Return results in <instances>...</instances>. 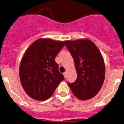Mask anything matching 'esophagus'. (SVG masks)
Masks as SVG:
<instances>
[{
    "label": "esophagus",
    "mask_w": 124,
    "mask_h": 124,
    "mask_svg": "<svg viewBox=\"0 0 124 124\" xmlns=\"http://www.w3.org/2000/svg\"><path fill=\"white\" fill-rule=\"evenodd\" d=\"M66 75H67V73H66V72H64V73H63V75H64V78H66Z\"/></svg>",
    "instance_id": "1"
}]
</instances>
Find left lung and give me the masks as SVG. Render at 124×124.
Here are the masks:
<instances>
[{"label":"left lung","instance_id":"8db88e82","mask_svg":"<svg viewBox=\"0 0 124 124\" xmlns=\"http://www.w3.org/2000/svg\"><path fill=\"white\" fill-rule=\"evenodd\" d=\"M75 61L77 80L68 83L73 93L81 100L92 98L101 89L105 75L103 56L97 46L88 39L64 41Z\"/></svg>","mask_w":124,"mask_h":124}]
</instances>
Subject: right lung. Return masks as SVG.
Listing matches in <instances>:
<instances>
[{
	"mask_svg": "<svg viewBox=\"0 0 124 124\" xmlns=\"http://www.w3.org/2000/svg\"><path fill=\"white\" fill-rule=\"evenodd\" d=\"M64 41L41 38L32 43L23 55L19 67L21 83L31 98L46 100L64 80L55 58Z\"/></svg>",
	"mask_w": 124,
	"mask_h": 124,
	"instance_id": "right-lung-1",
	"label": "right lung"
}]
</instances>
